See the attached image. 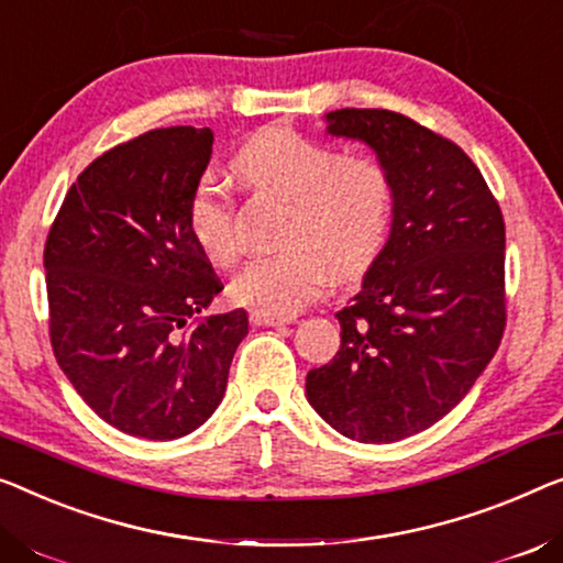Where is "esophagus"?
Instances as JSON below:
<instances>
[{"instance_id":"esophagus-1","label":"esophagus","mask_w":563,"mask_h":563,"mask_svg":"<svg viewBox=\"0 0 563 563\" xmlns=\"http://www.w3.org/2000/svg\"><path fill=\"white\" fill-rule=\"evenodd\" d=\"M250 321H253V325H285V323H292V321H296V318H292V316L267 313V310H257V308H253V310H250Z\"/></svg>"}]
</instances>
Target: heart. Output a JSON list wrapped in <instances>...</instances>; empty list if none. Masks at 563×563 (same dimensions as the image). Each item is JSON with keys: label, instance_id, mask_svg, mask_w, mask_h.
<instances>
[{"label": "heart", "instance_id": "1", "mask_svg": "<svg viewBox=\"0 0 563 563\" xmlns=\"http://www.w3.org/2000/svg\"><path fill=\"white\" fill-rule=\"evenodd\" d=\"M253 189L290 199L278 253L250 263L232 283V298L267 313L288 316L318 298L331 275L366 273L387 245L394 217V179L376 156H346L292 129L257 133L232 158ZM187 224L212 263L240 257L234 201L214 174L199 176L187 199Z\"/></svg>", "mask_w": 563, "mask_h": 563}]
</instances>
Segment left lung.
<instances>
[{"label":"left lung","mask_w":563,"mask_h":563,"mask_svg":"<svg viewBox=\"0 0 563 563\" xmlns=\"http://www.w3.org/2000/svg\"><path fill=\"white\" fill-rule=\"evenodd\" d=\"M394 179L391 234L341 308V349L310 368L308 401L358 442H397L460 405L506 331V222L455 141L382 108L325 115Z\"/></svg>","instance_id":"1"}]
</instances>
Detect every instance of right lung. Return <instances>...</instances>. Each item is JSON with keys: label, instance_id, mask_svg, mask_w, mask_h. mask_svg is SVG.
I'll return each mask as SVG.
<instances>
[{"label": "right lung", "instance_id": "right-lung-1", "mask_svg": "<svg viewBox=\"0 0 563 563\" xmlns=\"http://www.w3.org/2000/svg\"><path fill=\"white\" fill-rule=\"evenodd\" d=\"M212 131L172 125L125 141L80 172L45 242L55 358L115 430L176 440L214 412L242 308L199 313L224 285L191 238L187 199Z\"/></svg>", "mask_w": 563, "mask_h": 563}]
</instances>
